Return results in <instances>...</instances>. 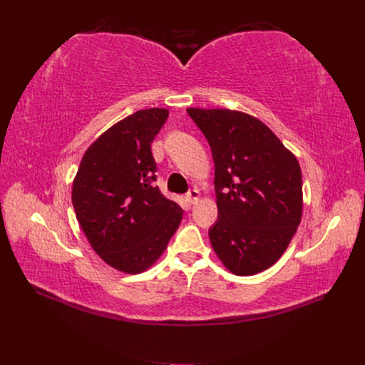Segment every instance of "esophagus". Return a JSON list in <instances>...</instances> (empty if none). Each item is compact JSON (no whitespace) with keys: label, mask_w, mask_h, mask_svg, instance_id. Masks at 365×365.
<instances>
[{"label":"esophagus","mask_w":365,"mask_h":365,"mask_svg":"<svg viewBox=\"0 0 365 365\" xmlns=\"http://www.w3.org/2000/svg\"><path fill=\"white\" fill-rule=\"evenodd\" d=\"M187 201H189L190 204H196L197 201H200V192H197L196 189H192L189 193H187Z\"/></svg>","instance_id":"obj_1"}]
</instances>
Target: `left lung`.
Wrapping results in <instances>:
<instances>
[{
    "label": "left lung",
    "mask_w": 365,
    "mask_h": 365,
    "mask_svg": "<svg viewBox=\"0 0 365 365\" xmlns=\"http://www.w3.org/2000/svg\"><path fill=\"white\" fill-rule=\"evenodd\" d=\"M187 113L213 153L219 216L208 236L216 256L236 275L268 269L302 222L300 164L256 117L233 109Z\"/></svg>",
    "instance_id": "left-lung-1"
}]
</instances>
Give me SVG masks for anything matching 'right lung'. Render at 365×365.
<instances>
[{"instance_id":"right-lung-1","label":"right lung","mask_w":365,"mask_h":365,"mask_svg":"<svg viewBox=\"0 0 365 365\" xmlns=\"http://www.w3.org/2000/svg\"><path fill=\"white\" fill-rule=\"evenodd\" d=\"M168 117V109L150 108L120 120L86 149L73 181L71 201L88 242L126 274L150 268L182 219V208L152 184L150 145Z\"/></svg>"}]
</instances>
